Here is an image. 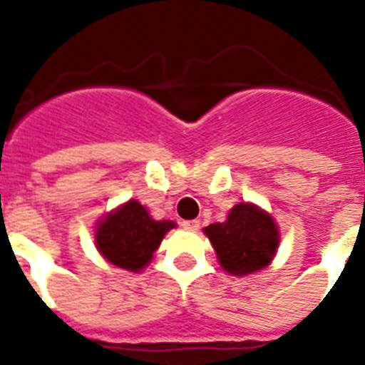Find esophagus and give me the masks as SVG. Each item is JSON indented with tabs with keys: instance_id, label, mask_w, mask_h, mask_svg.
Instances as JSON below:
<instances>
[{
	"instance_id": "34e87169",
	"label": "esophagus",
	"mask_w": 365,
	"mask_h": 365,
	"mask_svg": "<svg viewBox=\"0 0 365 365\" xmlns=\"http://www.w3.org/2000/svg\"><path fill=\"white\" fill-rule=\"evenodd\" d=\"M182 227L187 231H199L200 223L197 220H189V222H182Z\"/></svg>"
}]
</instances>
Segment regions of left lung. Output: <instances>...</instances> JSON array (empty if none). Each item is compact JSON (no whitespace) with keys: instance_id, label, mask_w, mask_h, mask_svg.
<instances>
[{"instance_id":"1","label":"left lung","mask_w":365,"mask_h":365,"mask_svg":"<svg viewBox=\"0 0 365 365\" xmlns=\"http://www.w3.org/2000/svg\"><path fill=\"white\" fill-rule=\"evenodd\" d=\"M205 235L220 265L235 277L265 269L277 254L280 233L271 214L252 202H239L223 223H210Z\"/></svg>"}]
</instances>
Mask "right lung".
<instances>
[{
	"mask_svg": "<svg viewBox=\"0 0 365 365\" xmlns=\"http://www.w3.org/2000/svg\"><path fill=\"white\" fill-rule=\"evenodd\" d=\"M176 223L170 220H153L138 200H128L96 225L94 242L104 259L111 265L138 272L148 265L160 240Z\"/></svg>",
	"mask_w": 365,
	"mask_h": 365,
	"instance_id": "obj_1",
	"label": "right lung"
}]
</instances>
